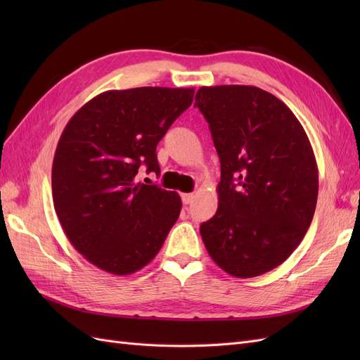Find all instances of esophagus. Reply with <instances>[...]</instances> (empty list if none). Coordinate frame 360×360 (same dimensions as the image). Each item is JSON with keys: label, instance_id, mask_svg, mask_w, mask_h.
<instances>
[{"label": "esophagus", "instance_id": "obj_1", "mask_svg": "<svg viewBox=\"0 0 360 360\" xmlns=\"http://www.w3.org/2000/svg\"><path fill=\"white\" fill-rule=\"evenodd\" d=\"M193 200H195V195L193 193H183L181 195V201H183V204H192L193 202Z\"/></svg>", "mask_w": 360, "mask_h": 360}]
</instances>
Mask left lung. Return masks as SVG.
<instances>
[{
  "label": "left lung",
  "instance_id": "left-lung-1",
  "mask_svg": "<svg viewBox=\"0 0 360 360\" xmlns=\"http://www.w3.org/2000/svg\"><path fill=\"white\" fill-rule=\"evenodd\" d=\"M195 106L221 160L219 204L200 226L202 242L226 274L259 276L294 252L314 217L319 169L308 135L258 86H201Z\"/></svg>",
  "mask_w": 360,
  "mask_h": 360
}]
</instances>
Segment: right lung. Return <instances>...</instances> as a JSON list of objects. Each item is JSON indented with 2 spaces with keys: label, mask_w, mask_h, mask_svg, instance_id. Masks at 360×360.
<instances>
[{
  "label": "right lung",
  "mask_w": 360,
  "mask_h": 360,
  "mask_svg": "<svg viewBox=\"0 0 360 360\" xmlns=\"http://www.w3.org/2000/svg\"><path fill=\"white\" fill-rule=\"evenodd\" d=\"M193 89L110 90L75 112L52 163V198L70 243L112 275L147 266L179 219L177 192L136 181L160 174L159 141L193 101Z\"/></svg>",
  "instance_id": "1"
}]
</instances>
